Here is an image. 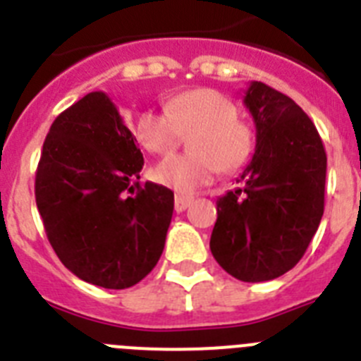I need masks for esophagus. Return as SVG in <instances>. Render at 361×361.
Instances as JSON below:
<instances>
[{"instance_id":"esophagus-1","label":"esophagus","mask_w":361,"mask_h":361,"mask_svg":"<svg viewBox=\"0 0 361 361\" xmlns=\"http://www.w3.org/2000/svg\"><path fill=\"white\" fill-rule=\"evenodd\" d=\"M193 202V197H188V195H175V212H184V209Z\"/></svg>"}]
</instances>
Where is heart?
<instances>
[{"mask_svg": "<svg viewBox=\"0 0 361 361\" xmlns=\"http://www.w3.org/2000/svg\"><path fill=\"white\" fill-rule=\"evenodd\" d=\"M166 110H146L137 121V139L148 152L170 153L180 137L193 133L191 155H171L155 166L153 177L178 193L212 183L216 171H235L250 161L253 133L237 119L231 99L212 88H197L171 97Z\"/></svg>", "mask_w": 361, "mask_h": 361, "instance_id": "1", "label": "heart"}]
</instances>
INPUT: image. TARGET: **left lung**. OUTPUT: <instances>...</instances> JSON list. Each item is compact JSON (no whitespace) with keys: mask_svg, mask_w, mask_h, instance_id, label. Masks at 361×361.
<instances>
[{"mask_svg":"<svg viewBox=\"0 0 361 361\" xmlns=\"http://www.w3.org/2000/svg\"><path fill=\"white\" fill-rule=\"evenodd\" d=\"M244 104L257 145L240 188L216 200L209 250L235 279L266 282L298 264L320 226L327 155L312 121L282 92L253 81Z\"/></svg>","mask_w":361,"mask_h":361,"instance_id":"8db88e82","label":"left lung"}]
</instances>
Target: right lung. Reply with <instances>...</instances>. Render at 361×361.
Wrapping results in <instances>:
<instances>
[{
  "label": "right lung",
  "mask_w": 361,
  "mask_h": 361,
  "mask_svg": "<svg viewBox=\"0 0 361 361\" xmlns=\"http://www.w3.org/2000/svg\"><path fill=\"white\" fill-rule=\"evenodd\" d=\"M145 159L104 92L56 117L43 142L36 204L66 269L104 289L141 282L161 258L173 191L139 184Z\"/></svg>",
  "instance_id": "1"
}]
</instances>
